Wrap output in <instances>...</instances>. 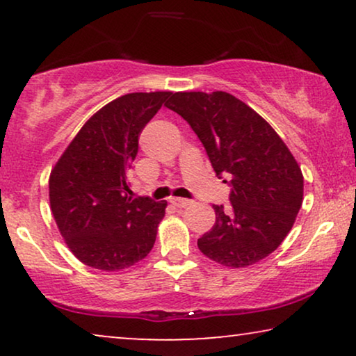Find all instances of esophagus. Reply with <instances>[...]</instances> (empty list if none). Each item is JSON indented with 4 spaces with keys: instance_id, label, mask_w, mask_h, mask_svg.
Here are the masks:
<instances>
[{
    "instance_id": "34e87169",
    "label": "esophagus",
    "mask_w": 356,
    "mask_h": 356,
    "mask_svg": "<svg viewBox=\"0 0 356 356\" xmlns=\"http://www.w3.org/2000/svg\"><path fill=\"white\" fill-rule=\"evenodd\" d=\"M170 202H172L173 206L178 207V209H184L186 206H189V204H191V201H189V199H183V197H173Z\"/></svg>"
}]
</instances>
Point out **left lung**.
Instances as JSON below:
<instances>
[{
    "mask_svg": "<svg viewBox=\"0 0 356 356\" xmlns=\"http://www.w3.org/2000/svg\"><path fill=\"white\" fill-rule=\"evenodd\" d=\"M165 106L188 121L217 177H230L232 207L213 206L216 223L197 240L227 267L256 264L274 252L303 202V175L267 121L227 92H177Z\"/></svg>",
    "mask_w": 356,
    "mask_h": 356,
    "instance_id": "obj_1",
    "label": "left lung"
}]
</instances>
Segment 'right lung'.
I'll list each match as a JSON object with an SVG mask.
<instances>
[{"mask_svg": "<svg viewBox=\"0 0 356 356\" xmlns=\"http://www.w3.org/2000/svg\"><path fill=\"white\" fill-rule=\"evenodd\" d=\"M172 92H136L97 111L51 170L50 206L77 259L100 270H120L154 248L167 201L131 197L128 172L139 134Z\"/></svg>", "mask_w": 356, "mask_h": 356, "instance_id": "right-lung-1", "label": "right lung"}]
</instances>
